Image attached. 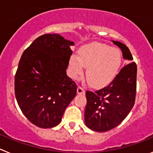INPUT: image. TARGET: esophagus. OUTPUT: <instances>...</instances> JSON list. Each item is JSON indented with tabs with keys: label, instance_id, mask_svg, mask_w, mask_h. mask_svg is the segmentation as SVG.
Returning <instances> with one entry per match:
<instances>
[{
	"label": "esophagus",
	"instance_id": "34e87169",
	"mask_svg": "<svg viewBox=\"0 0 153 153\" xmlns=\"http://www.w3.org/2000/svg\"><path fill=\"white\" fill-rule=\"evenodd\" d=\"M77 93L78 94H85V90L83 87L79 86L77 87Z\"/></svg>",
	"mask_w": 153,
	"mask_h": 153
}]
</instances>
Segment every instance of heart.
I'll return each instance as SVG.
<instances>
[{"label": "heart", "instance_id": "1", "mask_svg": "<svg viewBox=\"0 0 153 153\" xmlns=\"http://www.w3.org/2000/svg\"><path fill=\"white\" fill-rule=\"evenodd\" d=\"M121 65V56L117 49L103 44H90L82 47L79 56L71 55L69 62L70 72L74 78L86 69V79L92 86L102 87L115 79Z\"/></svg>", "mask_w": 153, "mask_h": 153}]
</instances>
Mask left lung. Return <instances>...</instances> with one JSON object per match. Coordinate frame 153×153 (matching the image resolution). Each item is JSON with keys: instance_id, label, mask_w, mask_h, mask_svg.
I'll return each mask as SVG.
<instances>
[{"instance_id": "left-lung-1", "label": "left lung", "mask_w": 153, "mask_h": 153, "mask_svg": "<svg viewBox=\"0 0 153 153\" xmlns=\"http://www.w3.org/2000/svg\"><path fill=\"white\" fill-rule=\"evenodd\" d=\"M123 52L125 65L107 86L94 92L86 90L85 123L96 132H106L120 125L133 107L136 93L137 67L129 48L113 40Z\"/></svg>"}]
</instances>
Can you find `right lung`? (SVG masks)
Returning <instances> with one entry per match:
<instances>
[{
    "instance_id": "right-lung-1",
    "label": "right lung",
    "mask_w": 153,
    "mask_h": 153,
    "mask_svg": "<svg viewBox=\"0 0 153 153\" xmlns=\"http://www.w3.org/2000/svg\"><path fill=\"white\" fill-rule=\"evenodd\" d=\"M74 44L59 34H44L21 56L14 78L15 97L24 116L36 126H57L76 94L77 86L66 73Z\"/></svg>"
}]
</instances>
